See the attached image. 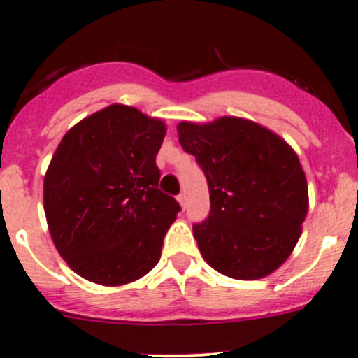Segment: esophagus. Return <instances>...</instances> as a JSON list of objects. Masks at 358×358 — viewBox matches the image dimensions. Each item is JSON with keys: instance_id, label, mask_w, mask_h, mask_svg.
<instances>
[{"instance_id": "esophagus-1", "label": "esophagus", "mask_w": 358, "mask_h": 358, "mask_svg": "<svg viewBox=\"0 0 358 358\" xmlns=\"http://www.w3.org/2000/svg\"><path fill=\"white\" fill-rule=\"evenodd\" d=\"M176 199H178V202H180V206H182V208H183V209H185V208H187V196H185V194H180V196H178V197H176Z\"/></svg>"}]
</instances>
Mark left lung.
<instances>
[{
	"instance_id": "8db88e82",
	"label": "left lung",
	"mask_w": 358,
	"mask_h": 358,
	"mask_svg": "<svg viewBox=\"0 0 358 358\" xmlns=\"http://www.w3.org/2000/svg\"><path fill=\"white\" fill-rule=\"evenodd\" d=\"M176 131L208 180L211 211L194 225L202 258L239 280L275 272L291 256L308 213L298 154L272 129L234 115L182 121Z\"/></svg>"
}]
</instances>
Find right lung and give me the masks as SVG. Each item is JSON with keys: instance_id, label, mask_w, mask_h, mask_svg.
Instances as JSON below:
<instances>
[{"instance_id": "add662e5", "label": "right lung", "mask_w": 358, "mask_h": 358, "mask_svg": "<svg viewBox=\"0 0 358 358\" xmlns=\"http://www.w3.org/2000/svg\"><path fill=\"white\" fill-rule=\"evenodd\" d=\"M162 119L112 103L60 140L43 182L46 223L78 275L124 286L157 265L180 204L157 189Z\"/></svg>"}]
</instances>
